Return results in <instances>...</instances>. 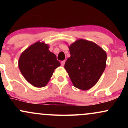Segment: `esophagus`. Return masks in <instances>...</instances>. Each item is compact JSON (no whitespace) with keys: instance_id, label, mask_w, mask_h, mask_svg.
Masks as SVG:
<instances>
[{"instance_id":"obj_1","label":"esophagus","mask_w":128,"mask_h":128,"mask_svg":"<svg viewBox=\"0 0 128 128\" xmlns=\"http://www.w3.org/2000/svg\"><path fill=\"white\" fill-rule=\"evenodd\" d=\"M65 62H66V61L65 60H64V61H62L61 62V66H64V64H65Z\"/></svg>"}]
</instances>
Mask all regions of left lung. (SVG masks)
Returning a JSON list of instances; mask_svg holds the SVG:
<instances>
[{
  "label": "left lung",
  "mask_w": 128,
  "mask_h": 128,
  "mask_svg": "<svg viewBox=\"0 0 128 128\" xmlns=\"http://www.w3.org/2000/svg\"><path fill=\"white\" fill-rule=\"evenodd\" d=\"M64 68L73 86L86 90L98 82L106 67V54L94 42L80 39L69 46Z\"/></svg>",
  "instance_id": "left-lung-1"
}]
</instances>
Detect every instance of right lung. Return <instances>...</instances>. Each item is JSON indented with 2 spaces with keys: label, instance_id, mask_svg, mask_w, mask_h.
Listing matches in <instances>:
<instances>
[{
  "label": "right lung",
  "instance_id": "1",
  "mask_svg": "<svg viewBox=\"0 0 128 128\" xmlns=\"http://www.w3.org/2000/svg\"><path fill=\"white\" fill-rule=\"evenodd\" d=\"M60 62L44 42L30 46L20 55L18 67L24 78L32 86L43 87L52 77L54 70Z\"/></svg>",
  "mask_w": 128,
  "mask_h": 128
}]
</instances>
